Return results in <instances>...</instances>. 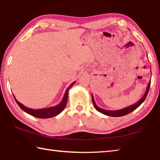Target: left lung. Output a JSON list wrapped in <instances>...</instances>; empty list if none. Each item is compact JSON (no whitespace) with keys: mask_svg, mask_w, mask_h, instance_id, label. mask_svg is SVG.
Returning <instances> with one entry per match:
<instances>
[{"mask_svg":"<svg viewBox=\"0 0 160 160\" xmlns=\"http://www.w3.org/2000/svg\"><path fill=\"white\" fill-rule=\"evenodd\" d=\"M150 85H151V81H150L148 84V86H147L146 91L144 95L143 96L142 98H141L138 102H137L136 103H134V104H133L132 105L128 106V107H126V108L121 109H118V110H107V109H102L101 108H99L98 106L96 105L95 101H94V98H93V96L92 94V102H93V106H94V108H96L97 111H98L99 112H101V113L105 114V115L109 116V117H123V116L127 115L129 113H130V112H132V111H134V109H136L137 108L139 107L141 104H142V103L143 101H145L146 96H147V95H148V93L149 92Z\"/></svg>","mask_w":160,"mask_h":160,"instance_id":"8db88e82","label":"left lung"}]
</instances>
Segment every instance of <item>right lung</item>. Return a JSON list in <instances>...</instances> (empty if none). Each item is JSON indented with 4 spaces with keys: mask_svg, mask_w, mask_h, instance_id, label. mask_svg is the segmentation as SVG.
Segmentation results:
<instances>
[{
    "mask_svg": "<svg viewBox=\"0 0 160 160\" xmlns=\"http://www.w3.org/2000/svg\"><path fill=\"white\" fill-rule=\"evenodd\" d=\"M75 82H76V81L73 82H72L69 85V87H68L67 89V90H66L64 97H63V98H62L61 102L57 105L53 106V107H50V108H43V109H30V108H28L26 107V106L18 102L17 100L16 99L14 94H13V96H14L16 102H17V103L18 104V105L19 106L22 110H23L25 112H26L27 114L32 116V117H34L39 118H51L53 117H55V116L58 115L59 114H60L61 112L64 110V109L66 107V105H67V103L68 91H69L71 87L75 84Z\"/></svg>",
    "mask_w": 160,
    "mask_h": 160,
    "instance_id": "right-lung-1",
    "label": "right lung"
}]
</instances>
